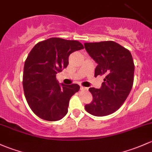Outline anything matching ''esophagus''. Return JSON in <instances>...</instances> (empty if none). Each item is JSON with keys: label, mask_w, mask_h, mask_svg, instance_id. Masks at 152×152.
I'll list each match as a JSON object with an SVG mask.
<instances>
[{"label": "esophagus", "mask_w": 152, "mask_h": 152, "mask_svg": "<svg viewBox=\"0 0 152 152\" xmlns=\"http://www.w3.org/2000/svg\"><path fill=\"white\" fill-rule=\"evenodd\" d=\"M80 89H81V90H87V89H88V88H87V87H83V86H81Z\"/></svg>", "instance_id": "34e87169"}]
</instances>
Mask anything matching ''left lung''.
<instances>
[{
  "instance_id": "obj_1",
  "label": "left lung",
  "mask_w": 152,
  "mask_h": 152,
  "mask_svg": "<svg viewBox=\"0 0 152 152\" xmlns=\"http://www.w3.org/2000/svg\"><path fill=\"white\" fill-rule=\"evenodd\" d=\"M84 47L97 63L95 76H105L101 88L89 89L92 100L85 105V110L96 116L113 114L124 103L133 85L135 65L132 55L112 41L85 43Z\"/></svg>"
}]
</instances>
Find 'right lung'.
I'll return each instance as SVG.
<instances>
[{"mask_svg":"<svg viewBox=\"0 0 152 152\" xmlns=\"http://www.w3.org/2000/svg\"><path fill=\"white\" fill-rule=\"evenodd\" d=\"M82 49L78 41L50 38L38 42L30 52L24 65L22 84L30 109L39 118L55 122L68 113L70 99L80 87L60 85L56 74L66 68L72 52Z\"/></svg>","mask_w":152,"mask_h":152,"instance_id":"obj_1","label":"right lung"}]
</instances>
